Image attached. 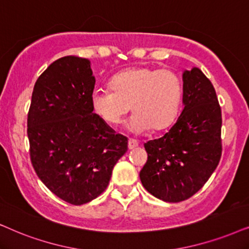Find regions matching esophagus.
<instances>
[{
	"label": "esophagus",
	"instance_id": "1",
	"mask_svg": "<svg viewBox=\"0 0 249 249\" xmlns=\"http://www.w3.org/2000/svg\"><path fill=\"white\" fill-rule=\"evenodd\" d=\"M138 144H139V142L137 140L130 139L128 140V149H134L135 147H138Z\"/></svg>",
	"mask_w": 249,
	"mask_h": 249
}]
</instances>
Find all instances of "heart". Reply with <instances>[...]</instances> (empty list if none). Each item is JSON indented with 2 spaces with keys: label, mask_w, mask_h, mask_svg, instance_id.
I'll use <instances>...</instances> for the list:
<instances>
[{
  "label": "heart",
  "mask_w": 249,
  "mask_h": 249,
  "mask_svg": "<svg viewBox=\"0 0 249 249\" xmlns=\"http://www.w3.org/2000/svg\"><path fill=\"white\" fill-rule=\"evenodd\" d=\"M182 86L179 77L168 69L139 67L116 73L110 88H95L90 95L94 112L108 125H117L130 111L126 123L133 133L153 127H168L177 117Z\"/></svg>",
  "instance_id": "1"
}]
</instances>
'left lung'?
<instances>
[{"instance_id":"8db88e82","label":"left lung","mask_w":249,"mask_h":249,"mask_svg":"<svg viewBox=\"0 0 249 249\" xmlns=\"http://www.w3.org/2000/svg\"><path fill=\"white\" fill-rule=\"evenodd\" d=\"M182 109L159 139L144 143L143 187L165 202H180L206 184L222 155V112L213 84L197 68L182 72Z\"/></svg>"}]
</instances>
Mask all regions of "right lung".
<instances>
[{
    "mask_svg": "<svg viewBox=\"0 0 249 249\" xmlns=\"http://www.w3.org/2000/svg\"><path fill=\"white\" fill-rule=\"evenodd\" d=\"M94 86L87 58H59L37 78L27 116L31 162L37 177L74 206L106 190L115 164L127 152V138L93 112Z\"/></svg>",
    "mask_w": 249,
    "mask_h": 249,
    "instance_id": "add662e5",
    "label": "right lung"
}]
</instances>
